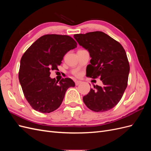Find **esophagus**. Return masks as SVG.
Here are the masks:
<instances>
[{
	"label": "esophagus",
	"mask_w": 151,
	"mask_h": 151,
	"mask_svg": "<svg viewBox=\"0 0 151 151\" xmlns=\"http://www.w3.org/2000/svg\"><path fill=\"white\" fill-rule=\"evenodd\" d=\"M81 83H82V82L80 81H75V84H76V86L80 85Z\"/></svg>",
	"instance_id": "34e87169"
}]
</instances>
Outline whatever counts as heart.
<instances>
[{
    "label": "heart",
    "mask_w": 151,
    "mask_h": 151,
    "mask_svg": "<svg viewBox=\"0 0 151 151\" xmlns=\"http://www.w3.org/2000/svg\"><path fill=\"white\" fill-rule=\"evenodd\" d=\"M76 76H79V74H76Z\"/></svg>",
    "instance_id": "1"
}]
</instances>
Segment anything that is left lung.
<instances>
[{"label": "left lung", "instance_id": "left-lung-1", "mask_svg": "<svg viewBox=\"0 0 151 151\" xmlns=\"http://www.w3.org/2000/svg\"><path fill=\"white\" fill-rule=\"evenodd\" d=\"M74 37L88 50L91 57L86 76L93 79L99 77L103 84L94 86L83 97V101L92 111H108L120 101L127 87L130 65L125 50L119 42L101 31L76 34Z\"/></svg>", "mask_w": 151, "mask_h": 151}]
</instances>
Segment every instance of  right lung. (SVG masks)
Returning <instances> with one entry per match:
<instances>
[{"instance_id":"add662e5","label":"right lung","mask_w":151,"mask_h":151,"mask_svg":"<svg viewBox=\"0 0 151 151\" xmlns=\"http://www.w3.org/2000/svg\"><path fill=\"white\" fill-rule=\"evenodd\" d=\"M76 47V42L69 36L45 35L23 54L19 80L24 97L35 110L43 113L56 110L68 88L75 86L70 78H63L58 83L50 75V70H57L67 52Z\"/></svg>"}]
</instances>
